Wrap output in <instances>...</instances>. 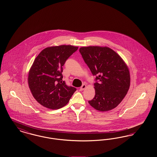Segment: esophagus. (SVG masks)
I'll return each instance as SVG.
<instances>
[{
    "mask_svg": "<svg viewBox=\"0 0 157 157\" xmlns=\"http://www.w3.org/2000/svg\"><path fill=\"white\" fill-rule=\"evenodd\" d=\"M86 86L85 84H83L82 86H81V87L80 88V90H85V88H86Z\"/></svg>",
    "mask_w": 157,
    "mask_h": 157,
    "instance_id": "esophagus-1",
    "label": "esophagus"
}]
</instances>
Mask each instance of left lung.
I'll use <instances>...</instances> for the list:
<instances>
[{"label": "left lung", "mask_w": 157, "mask_h": 157, "mask_svg": "<svg viewBox=\"0 0 157 157\" xmlns=\"http://www.w3.org/2000/svg\"><path fill=\"white\" fill-rule=\"evenodd\" d=\"M79 52L92 75L95 95L88 101L93 108L107 111L117 107L125 97L130 85V75L126 64L108 47H82Z\"/></svg>", "instance_id": "left-lung-1"}]
</instances>
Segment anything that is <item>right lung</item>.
<instances>
[{"mask_svg": "<svg viewBox=\"0 0 157 157\" xmlns=\"http://www.w3.org/2000/svg\"><path fill=\"white\" fill-rule=\"evenodd\" d=\"M78 49L71 45L48 47L41 51L30 68L28 83L37 102L51 109L67 104L76 89L62 81L63 66Z\"/></svg>", "mask_w": 157, "mask_h": 157, "instance_id": "1", "label": "right lung"}]
</instances>
